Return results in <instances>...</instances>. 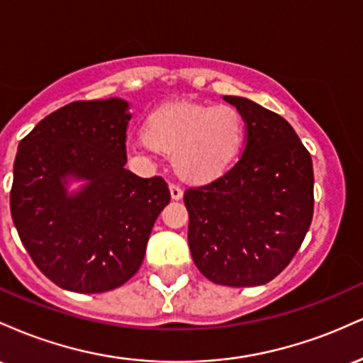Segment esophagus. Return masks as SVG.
I'll use <instances>...</instances> for the list:
<instances>
[{
    "label": "esophagus",
    "mask_w": 363,
    "mask_h": 363,
    "mask_svg": "<svg viewBox=\"0 0 363 363\" xmlns=\"http://www.w3.org/2000/svg\"><path fill=\"white\" fill-rule=\"evenodd\" d=\"M169 189H170V196H172V199H181L182 198V187L179 186V184H170L169 186Z\"/></svg>",
    "instance_id": "1"
}]
</instances>
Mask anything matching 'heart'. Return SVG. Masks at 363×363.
<instances>
[{"label":"heart","mask_w":363,"mask_h":363,"mask_svg":"<svg viewBox=\"0 0 363 363\" xmlns=\"http://www.w3.org/2000/svg\"><path fill=\"white\" fill-rule=\"evenodd\" d=\"M244 119L227 104H165L148 114L145 136L133 143L143 155L172 153L182 177L205 181L230 167L244 143Z\"/></svg>","instance_id":"1"}]
</instances>
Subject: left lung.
I'll use <instances>...</instances> for the list:
<instances>
[{"label": "left lung", "mask_w": 363, "mask_h": 363, "mask_svg": "<svg viewBox=\"0 0 363 363\" xmlns=\"http://www.w3.org/2000/svg\"><path fill=\"white\" fill-rule=\"evenodd\" d=\"M245 123V148L232 169L186 189L191 256L208 280L227 286L272 281L289 266L314 213L309 152L281 116L225 95Z\"/></svg>", "instance_id": "8db88e82"}]
</instances>
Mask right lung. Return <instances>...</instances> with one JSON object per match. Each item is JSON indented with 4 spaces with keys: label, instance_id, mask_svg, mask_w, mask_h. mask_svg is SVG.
<instances>
[{
    "label": "right lung",
    "instance_id": "right-lung-1",
    "mask_svg": "<svg viewBox=\"0 0 363 363\" xmlns=\"http://www.w3.org/2000/svg\"><path fill=\"white\" fill-rule=\"evenodd\" d=\"M129 119L123 99L72 102L18 145L11 218L37 268L65 290L102 294L126 283L170 201L164 179L124 167ZM69 180L84 186L69 194Z\"/></svg>",
    "mask_w": 363,
    "mask_h": 363
}]
</instances>
